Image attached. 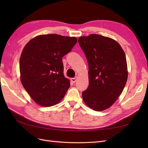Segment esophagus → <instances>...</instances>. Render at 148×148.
Returning a JSON list of instances; mask_svg holds the SVG:
<instances>
[{"label":"esophagus","instance_id":"34e87169","mask_svg":"<svg viewBox=\"0 0 148 148\" xmlns=\"http://www.w3.org/2000/svg\"><path fill=\"white\" fill-rule=\"evenodd\" d=\"M77 77L76 76V77H74V78H71V81H72V83H76V81L77 80Z\"/></svg>","mask_w":148,"mask_h":148}]
</instances>
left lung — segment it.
<instances>
[{"label":"left lung","mask_w":148,"mask_h":148,"mask_svg":"<svg viewBox=\"0 0 148 148\" xmlns=\"http://www.w3.org/2000/svg\"><path fill=\"white\" fill-rule=\"evenodd\" d=\"M78 42L89 67V85L82 93L83 101L94 111H103L115 102L126 84L125 52L115 40L99 34L80 37Z\"/></svg>","instance_id":"1"}]
</instances>
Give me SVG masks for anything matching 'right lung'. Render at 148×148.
I'll list each match as a JSON object with an SVG mask.
<instances>
[{"label":"right lung","instance_id":"add662e5","mask_svg":"<svg viewBox=\"0 0 148 148\" xmlns=\"http://www.w3.org/2000/svg\"><path fill=\"white\" fill-rule=\"evenodd\" d=\"M76 42L75 37L53 34L35 37L24 47L20 59L21 82L39 105L54 106L64 97L70 81L64 75L62 57Z\"/></svg>","mask_w":148,"mask_h":148}]
</instances>
